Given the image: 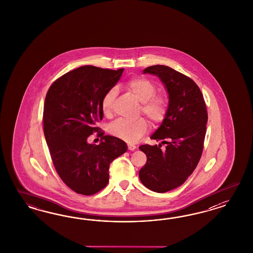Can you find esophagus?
Instances as JSON below:
<instances>
[{
  "mask_svg": "<svg viewBox=\"0 0 253 253\" xmlns=\"http://www.w3.org/2000/svg\"><path fill=\"white\" fill-rule=\"evenodd\" d=\"M135 148H136V146H134V145H128V149L130 150V151H133Z\"/></svg>",
  "mask_w": 253,
  "mask_h": 253,
  "instance_id": "1",
  "label": "esophagus"
}]
</instances>
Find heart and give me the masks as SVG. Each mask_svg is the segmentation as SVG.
Wrapping results in <instances>:
<instances>
[{"label": "heart", "mask_w": 253, "mask_h": 253, "mask_svg": "<svg viewBox=\"0 0 253 253\" xmlns=\"http://www.w3.org/2000/svg\"><path fill=\"white\" fill-rule=\"evenodd\" d=\"M126 87L141 103L140 112L147 117L153 125H159L164 122L168 113L169 103L167 98L156 92V86L149 80L136 77L126 83ZM117 95L116 88H111L103 96L101 108L105 115H109L113 102ZM148 125L146 120L141 118L134 122L118 119L108 127V131L116 137L132 144L137 142L147 130Z\"/></svg>", "instance_id": "obj_1"}]
</instances>
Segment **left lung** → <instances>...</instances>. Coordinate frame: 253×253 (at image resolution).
Returning a JSON list of instances; mask_svg holds the SVG:
<instances>
[{
	"instance_id": "left-lung-1",
	"label": "left lung",
	"mask_w": 253,
	"mask_h": 253,
	"mask_svg": "<svg viewBox=\"0 0 253 253\" xmlns=\"http://www.w3.org/2000/svg\"><path fill=\"white\" fill-rule=\"evenodd\" d=\"M143 73L159 77L169 94L167 117L151 139L160 145H143L139 149L147 161L139 178L148 189L158 193L184 184L197 167L203 151L208 122L207 107L199 86L189 77L162 65ZM166 144L165 149H161Z\"/></svg>"
}]
</instances>
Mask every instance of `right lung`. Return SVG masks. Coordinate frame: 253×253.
I'll list each match as a JSON object with an SVG mask.
<instances>
[{
  "instance_id": "add662e5",
  "label": "right lung",
  "mask_w": 253,
  "mask_h": 253,
  "mask_svg": "<svg viewBox=\"0 0 253 253\" xmlns=\"http://www.w3.org/2000/svg\"><path fill=\"white\" fill-rule=\"evenodd\" d=\"M124 69L83 66L58 78L46 93L43 131L54 168L71 190L84 196L106 187L109 164L127 151L120 138L104 135L97 124L104 113L101 101L121 79ZM101 137L95 146L86 139Z\"/></svg>"
}]
</instances>
